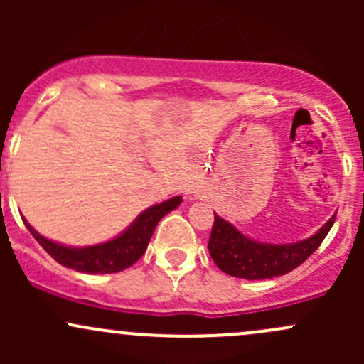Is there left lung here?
I'll return each instance as SVG.
<instances>
[{"label":"left lung","instance_id":"1","mask_svg":"<svg viewBox=\"0 0 364 364\" xmlns=\"http://www.w3.org/2000/svg\"><path fill=\"white\" fill-rule=\"evenodd\" d=\"M335 223V215L306 240L273 245L252 240L222 216L215 215L208 250L223 273L245 280H266L291 273L311 255Z\"/></svg>","mask_w":364,"mask_h":364}]
</instances>
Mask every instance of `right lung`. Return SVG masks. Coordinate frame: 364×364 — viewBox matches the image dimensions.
<instances>
[{"mask_svg": "<svg viewBox=\"0 0 364 364\" xmlns=\"http://www.w3.org/2000/svg\"><path fill=\"white\" fill-rule=\"evenodd\" d=\"M181 203V196H176L172 199L164 200V203L151 205V208L144 209L116 237L105 241V243L91 245V247H68V245L56 243V241L47 240L46 236L36 232L26 218L24 223L29 232L33 234V237L42 245L43 250L61 266L87 274L117 273V271L127 269L141 259L160 220Z\"/></svg>", "mask_w": 364, "mask_h": 364, "instance_id": "right-lung-1", "label": "right lung"}]
</instances>
